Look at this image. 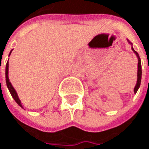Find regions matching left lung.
Wrapping results in <instances>:
<instances>
[{
	"label": "left lung",
	"instance_id": "1",
	"mask_svg": "<svg viewBox=\"0 0 149 149\" xmlns=\"http://www.w3.org/2000/svg\"><path fill=\"white\" fill-rule=\"evenodd\" d=\"M132 48H133V47H132ZM133 50H134V52L136 54V55H137V57H138V74H137L138 79H137L136 86H135V88H134V93H136V92H137V90H138V88H140L141 81V59H140V56H139L138 53H137L136 51H134V48H133Z\"/></svg>",
	"mask_w": 149,
	"mask_h": 149
}]
</instances>
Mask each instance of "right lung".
<instances>
[{"mask_svg": "<svg viewBox=\"0 0 149 149\" xmlns=\"http://www.w3.org/2000/svg\"><path fill=\"white\" fill-rule=\"evenodd\" d=\"M10 53H11V52H10ZM8 61L7 64H6V83H7L8 88V90H9L11 95H12L13 98L15 99V101L16 102V103H17L19 106H21V107L22 108V103H21V101H20V99H19V97H18V95H17V93L15 92V88H13V86L11 85V82H10L9 80H8Z\"/></svg>", "mask_w": 149, "mask_h": 149, "instance_id": "right-lung-1", "label": "right lung"}]
</instances>
